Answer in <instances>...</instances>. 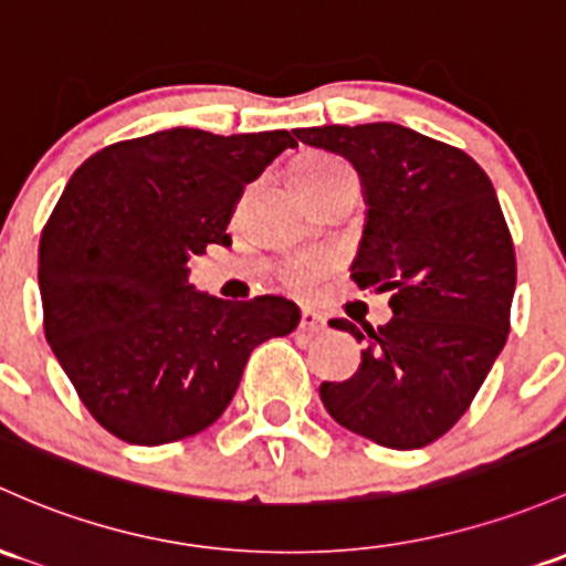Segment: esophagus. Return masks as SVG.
I'll use <instances>...</instances> for the list:
<instances>
[{"instance_id": "obj_1", "label": "esophagus", "mask_w": 566, "mask_h": 566, "mask_svg": "<svg viewBox=\"0 0 566 566\" xmlns=\"http://www.w3.org/2000/svg\"><path fill=\"white\" fill-rule=\"evenodd\" d=\"M325 328H328V319H325V314L314 312V308H303V312H301V331L325 333Z\"/></svg>"}]
</instances>
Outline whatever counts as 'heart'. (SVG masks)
I'll use <instances>...</instances> for the list:
<instances>
[{"mask_svg": "<svg viewBox=\"0 0 566 566\" xmlns=\"http://www.w3.org/2000/svg\"><path fill=\"white\" fill-rule=\"evenodd\" d=\"M342 174H349V168L344 163H338L336 157H328V154H303V157L295 159L293 165V181L298 189L319 187V184L331 181L333 176ZM328 271V254L303 252L284 265L282 279L290 290H295V293H312V290L323 282Z\"/></svg>", "mask_w": 566, "mask_h": 566, "instance_id": "b5f03b06", "label": "heart"}]
</instances>
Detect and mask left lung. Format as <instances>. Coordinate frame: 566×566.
<instances>
[{
  "label": "left lung",
  "mask_w": 566,
  "mask_h": 566,
  "mask_svg": "<svg viewBox=\"0 0 566 566\" xmlns=\"http://www.w3.org/2000/svg\"><path fill=\"white\" fill-rule=\"evenodd\" d=\"M358 170V287L390 293V323L333 328L363 342L347 382L319 398L338 426L392 450L442 437L472 403L510 333L515 252L496 189L461 148L392 122L295 129Z\"/></svg>",
  "instance_id": "8db88e82"
}]
</instances>
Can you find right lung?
<instances>
[{"label": "right lung", "mask_w": 566, "mask_h": 566, "mask_svg": "<svg viewBox=\"0 0 566 566\" xmlns=\"http://www.w3.org/2000/svg\"><path fill=\"white\" fill-rule=\"evenodd\" d=\"M284 148L287 129L170 127L92 154L64 187L40 238L45 338L113 437L151 448L203 431L252 349L298 328L293 301L189 282V258L228 247L235 200Z\"/></svg>", "instance_id": "add662e5"}]
</instances>
